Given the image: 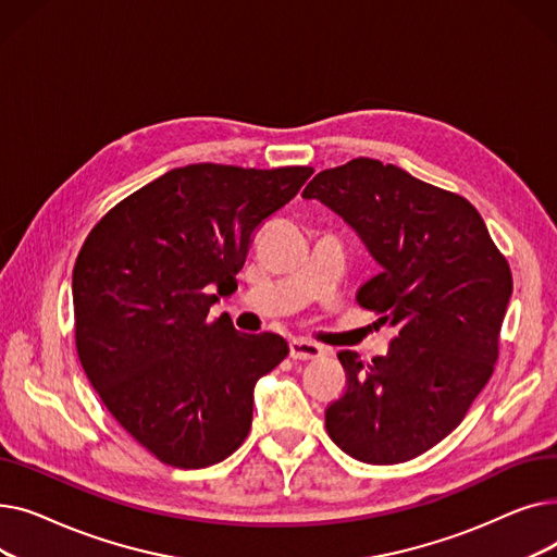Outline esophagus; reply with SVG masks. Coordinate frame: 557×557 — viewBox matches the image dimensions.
I'll return each instance as SVG.
<instances>
[{"label": "esophagus", "instance_id": "obj_1", "mask_svg": "<svg viewBox=\"0 0 557 557\" xmlns=\"http://www.w3.org/2000/svg\"><path fill=\"white\" fill-rule=\"evenodd\" d=\"M288 355L290 359H298V361H313L320 359L325 355V349L311 343V341H302V338H294L288 343Z\"/></svg>", "mask_w": 557, "mask_h": 557}]
</instances>
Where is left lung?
I'll use <instances>...</instances> for the list:
<instances>
[{
    "label": "left lung",
    "instance_id": "1",
    "mask_svg": "<svg viewBox=\"0 0 557 557\" xmlns=\"http://www.w3.org/2000/svg\"><path fill=\"white\" fill-rule=\"evenodd\" d=\"M302 198L352 227L379 273L357 294L397 330L386 357L338 359L347 391L325 411L332 441L370 465L411 460L447 437L492 376L512 294L506 257L470 200L395 164L320 171Z\"/></svg>",
    "mask_w": 557,
    "mask_h": 557
}]
</instances>
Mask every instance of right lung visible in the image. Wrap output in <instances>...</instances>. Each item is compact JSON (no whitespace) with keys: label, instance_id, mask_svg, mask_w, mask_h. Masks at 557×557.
Wrapping results in <instances>:
<instances>
[{"label":"right lung","instance_id":"add662e5","mask_svg":"<svg viewBox=\"0 0 557 557\" xmlns=\"http://www.w3.org/2000/svg\"><path fill=\"white\" fill-rule=\"evenodd\" d=\"M311 166L187 164L124 198L76 257L81 366L112 418L166 465L227 458L252 424L255 384L288 355L227 313L257 225L294 198Z\"/></svg>","mask_w":557,"mask_h":557}]
</instances>
